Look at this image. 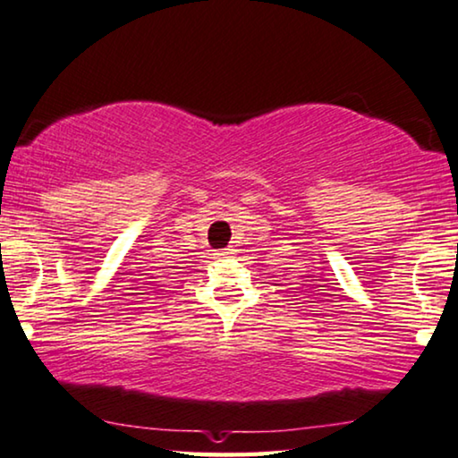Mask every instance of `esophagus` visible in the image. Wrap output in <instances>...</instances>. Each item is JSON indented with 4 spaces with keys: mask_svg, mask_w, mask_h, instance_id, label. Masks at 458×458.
<instances>
[{
    "mask_svg": "<svg viewBox=\"0 0 458 458\" xmlns=\"http://www.w3.org/2000/svg\"><path fill=\"white\" fill-rule=\"evenodd\" d=\"M216 255L220 257V259H224V257H232V255H234V249H222V250H217Z\"/></svg>",
    "mask_w": 458,
    "mask_h": 458,
    "instance_id": "obj_1",
    "label": "esophagus"
}]
</instances>
